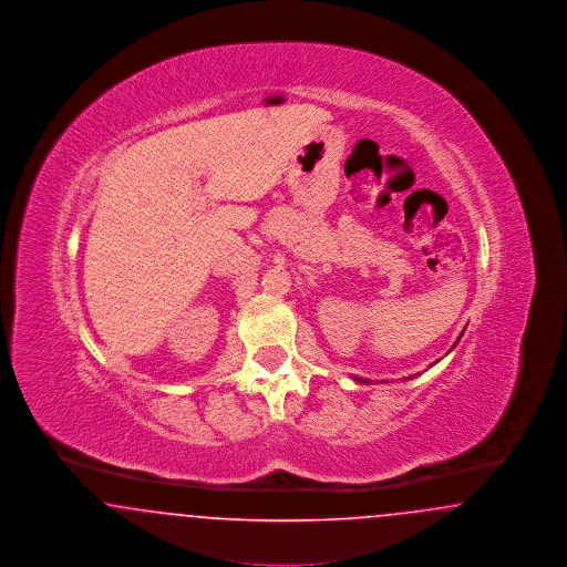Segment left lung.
<instances>
[{
	"label": "left lung",
	"instance_id": "1",
	"mask_svg": "<svg viewBox=\"0 0 567 567\" xmlns=\"http://www.w3.org/2000/svg\"><path fill=\"white\" fill-rule=\"evenodd\" d=\"M354 380H359V382H363V380H361V378H354Z\"/></svg>",
	"mask_w": 567,
	"mask_h": 567
}]
</instances>
